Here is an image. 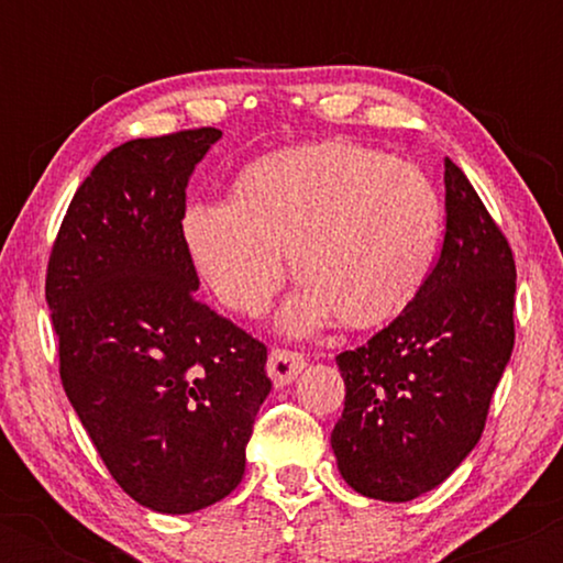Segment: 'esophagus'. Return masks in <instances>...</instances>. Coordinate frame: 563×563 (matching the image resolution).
<instances>
[{
    "label": "esophagus",
    "instance_id": "obj_1",
    "mask_svg": "<svg viewBox=\"0 0 563 563\" xmlns=\"http://www.w3.org/2000/svg\"><path fill=\"white\" fill-rule=\"evenodd\" d=\"M303 357L296 352H288V349H273L267 360V376L273 378V384L280 389V386L294 384L296 376L303 371Z\"/></svg>",
    "mask_w": 563,
    "mask_h": 563
}]
</instances>
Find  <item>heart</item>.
Masks as SVG:
<instances>
[{"label": "heart", "mask_w": 563, "mask_h": 563, "mask_svg": "<svg viewBox=\"0 0 563 563\" xmlns=\"http://www.w3.org/2000/svg\"><path fill=\"white\" fill-rule=\"evenodd\" d=\"M442 228V200L418 166L325 140L251 161L232 200L187 206L183 243L200 283L238 314L267 309L288 251L307 286L280 328L303 335L335 318L349 328L399 318L429 280Z\"/></svg>", "instance_id": "heart-1"}]
</instances>
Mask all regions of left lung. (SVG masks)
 Masks as SVG:
<instances>
[{
  "instance_id": "1",
  "label": "left lung",
  "mask_w": 563,
  "mask_h": 563,
  "mask_svg": "<svg viewBox=\"0 0 563 563\" xmlns=\"http://www.w3.org/2000/svg\"><path fill=\"white\" fill-rule=\"evenodd\" d=\"M514 294L508 241L444 158V243L429 280L384 331L335 357L346 399L331 448L354 493L407 503L466 461L514 352Z\"/></svg>"
}]
</instances>
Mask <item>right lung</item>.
<instances>
[{
  "instance_id": "1",
  "label": "right lung",
  "mask_w": 563,
  "mask_h": 563,
  "mask_svg": "<svg viewBox=\"0 0 563 563\" xmlns=\"http://www.w3.org/2000/svg\"><path fill=\"white\" fill-rule=\"evenodd\" d=\"M222 137L190 129L113 147L68 206L47 267L60 380L119 487L196 514L243 479L267 349L196 299L185 190Z\"/></svg>"
}]
</instances>
